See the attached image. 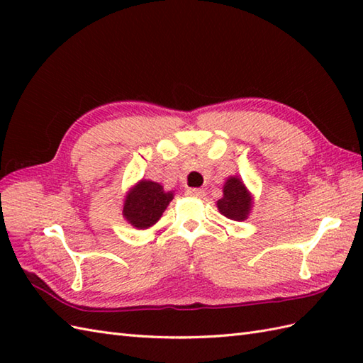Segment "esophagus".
Returning a JSON list of instances; mask_svg holds the SVG:
<instances>
[{"mask_svg": "<svg viewBox=\"0 0 363 363\" xmlns=\"http://www.w3.org/2000/svg\"><path fill=\"white\" fill-rule=\"evenodd\" d=\"M186 195L191 196V198H203L204 196V191L201 189H187L186 190Z\"/></svg>", "mask_w": 363, "mask_h": 363, "instance_id": "esophagus-1", "label": "esophagus"}]
</instances>
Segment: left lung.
Listing matches in <instances>:
<instances>
[{"instance_id":"obj_1","label":"left lung","mask_w":363,"mask_h":363,"mask_svg":"<svg viewBox=\"0 0 363 363\" xmlns=\"http://www.w3.org/2000/svg\"><path fill=\"white\" fill-rule=\"evenodd\" d=\"M254 206L251 191L246 189L240 176H229L223 186V196L217 201L218 212L234 221H245Z\"/></svg>"}]
</instances>
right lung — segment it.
<instances>
[{
    "label": "right lung",
    "mask_w": 363,
    "mask_h": 363,
    "mask_svg": "<svg viewBox=\"0 0 363 363\" xmlns=\"http://www.w3.org/2000/svg\"><path fill=\"white\" fill-rule=\"evenodd\" d=\"M173 198V191L164 190L159 182L140 179L126 191L123 218L135 229H148L160 220Z\"/></svg>",
    "instance_id": "1"
}]
</instances>
